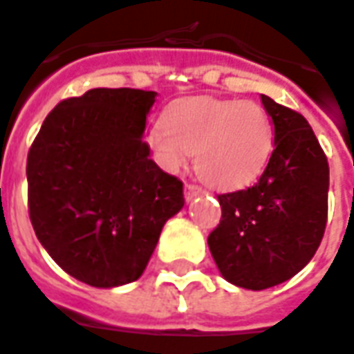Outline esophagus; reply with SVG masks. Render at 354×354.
<instances>
[{
	"label": "esophagus",
	"mask_w": 354,
	"mask_h": 354,
	"mask_svg": "<svg viewBox=\"0 0 354 354\" xmlns=\"http://www.w3.org/2000/svg\"><path fill=\"white\" fill-rule=\"evenodd\" d=\"M204 195V189L198 187V185H195V183H187L185 185V201H193L195 196H201Z\"/></svg>",
	"instance_id": "34e87169"
}]
</instances>
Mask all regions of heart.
I'll return each mask as SVG.
<instances>
[{
	"mask_svg": "<svg viewBox=\"0 0 354 354\" xmlns=\"http://www.w3.org/2000/svg\"><path fill=\"white\" fill-rule=\"evenodd\" d=\"M153 158L176 172L195 153V172L209 187L239 189L266 169L273 124L261 105L198 96L169 107L148 135Z\"/></svg>",
	"mask_w": 354,
	"mask_h": 354,
	"instance_id": "1",
	"label": "heart"
}]
</instances>
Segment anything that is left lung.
Instances as JSON below:
<instances>
[{"mask_svg": "<svg viewBox=\"0 0 354 354\" xmlns=\"http://www.w3.org/2000/svg\"><path fill=\"white\" fill-rule=\"evenodd\" d=\"M274 147L252 187L219 195L221 223L207 245L221 274L245 290L295 277L319 247L328 212V161L301 113L261 94Z\"/></svg>", "mask_w": 354, "mask_h": 354, "instance_id": "left-lung-1", "label": "left lung"}]
</instances>
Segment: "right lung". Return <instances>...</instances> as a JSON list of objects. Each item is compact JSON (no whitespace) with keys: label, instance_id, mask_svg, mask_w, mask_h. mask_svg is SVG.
I'll return each instance as SVG.
<instances>
[{"label":"right lung","instance_id":"1","mask_svg":"<svg viewBox=\"0 0 354 354\" xmlns=\"http://www.w3.org/2000/svg\"><path fill=\"white\" fill-rule=\"evenodd\" d=\"M158 93L91 88L59 102L27 153L33 230L63 271L94 288L133 282L183 183L159 169L142 141Z\"/></svg>","mask_w":354,"mask_h":354}]
</instances>
